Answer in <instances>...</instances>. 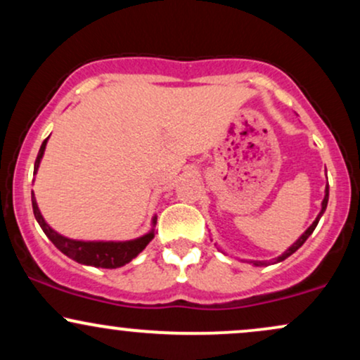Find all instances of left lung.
Masks as SVG:
<instances>
[{"label":"left lung","mask_w":360,"mask_h":360,"mask_svg":"<svg viewBox=\"0 0 360 360\" xmlns=\"http://www.w3.org/2000/svg\"><path fill=\"white\" fill-rule=\"evenodd\" d=\"M326 203H328V188H326V191H325V198H323V203H321V212H320V214H318V217H316V220L311 223V226H309V229L307 230V232H304L303 235H301V237L298 238V240H296L295 243H292V245H291V247H289V249H288L286 252H284V254H283V255H281V257H278V262H281V260H284V259H288V257H289V255H291V254H295V252H296V250H298V249H300V247H301V245H303V243H304V242H307V238L309 237V235H311V233H313V230H315V229H316L318 221H320V217H321V214H323V212H325V210H326ZM254 264H255V266H260V264H262V262H254Z\"/></svg>","instance_id":"8db88e82"}]
</instances>
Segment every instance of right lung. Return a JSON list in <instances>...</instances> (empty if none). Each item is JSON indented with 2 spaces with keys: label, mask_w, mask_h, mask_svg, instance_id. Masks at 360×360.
<instances>
[{
  "label": "right lung",
  "mask_w": 360,
  "mask_h": 360,
  "mask_svg": "<svg viewBox=\"0 0 360 360\" xmlns=\"http://www.w3.org/2000/svg\"><path fill=\"white\" fill-rule=\"evenodd\" d=\"M45 146H47V139L44 140L42 147H40L39 155L35 159V172L39 169L40 159H42ZM34 172V174H35ZM32 206H34V214L42 226V230L51 238L53 245L59 249L62 254L71 257L79 264H86V266L103 267V269H115V267L125 266L131 259L137 255L147 247V243L154 238V232L143 235V237L135 238V240L128 242H81V240H71L68 237H62L57 232H53L51 226L44 220V217L39 212L35 198L32 196Z\"/></svg>",
  "instance_id": "right-lung-1"
}]
</instances>
